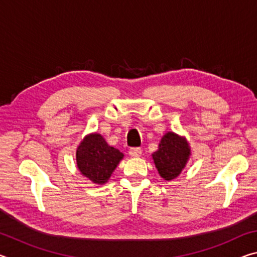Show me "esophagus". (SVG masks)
<instances>
[{
  "label": "esophagus",
  "mask_w": 257,
  "mask_h": 257,
  "mask_svg": "<svg viewBox=\"0 0 257 257\" xmlns=\"http://www.w3.org/2000/svg\"><path fill=\"white\" fill-rule=\"evenodd\" d=\"M129 155L133 156V158H139L142 155V149H139V147H132L129 150Z\"/></svg>",
  "instance_id": "34e87169"
}]
</instances>
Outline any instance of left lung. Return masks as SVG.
<instances>
[{"instance_id": "8db88e82", "label": "left lung", "mask_w": 257, "mask_h": 257, "mask_svg": "<svg viewBox=\"0 0 257 257\" xmlns=\"http://www.w3.org/2000/svg\"><path fill=\"white\" fill-rule=\"evenodd\" d=\"M152 156L160 176L169 181L184 170L190 156V147L185 137L169 132L161 139L159 150Z\"/></svg>"}]
</instances>
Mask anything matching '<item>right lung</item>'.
I'll list each match as a JSON object with an SVG mask.
<instances>
[{
	"instance_id": "right-lung-1",
	"label": "right lung",
	"mask_w": 257,
	"mask_h": 257,
	"mask_svg": "<svg viewBox=\"0 0 257 257\" xmlns=\"http://www.w3.org/2000/svg\"><path fill=\"white\" fill-rule=\"evenodd\" d=\"M122 159L123 154L96 133L87 135L76 152L77 167L81 175L98 185H104L110 179Z\"/></svg>"
}]
</instances>
